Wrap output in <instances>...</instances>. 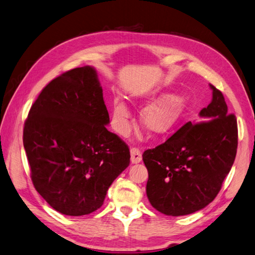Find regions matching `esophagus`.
<instances>
[{"label": "esophagus", "instance_id": "1", "mask_svg": "<svg viewBox=\"0 0 255 255\" xmlns=\"http://www.w3.org/2000/svg\"><path fill=\"white\" fill-rule=\"evenodd\" d=\"M130 155H131L132 164H139V162L142 160V155L139 148L131 147V149H130Z\"/></svg>", "mask_w": 255, "mask_h": 255}]
</instances>
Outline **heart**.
I'll use <instances>...</instances> for the list:
<instances>
[{
	"mask_svg": "<svg viewBox=\"0 0 255 255\" xmlns=\"http://www.w3.org/2000/svg\"><path fill=\"white\" fill-rule=\"evenodd\" d=\"M153 100L160 102L143 111L141 123L143 127L153 134L166 133L184 116L185 103L181 98L172 95H161L153 98ZM129 116L130 112L126 103L121 99H115L113 102V121L119 131H126Z\"/></svg>",
	"mask_w": 255,
	"mask_h": 255,
	"instance_id": "b5f03b06",
	"label": "heart"
}]
</instances>
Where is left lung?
Returning <instances> with one entry per match:
<instances>
[{"label":"left lung","mask_w":255,"mask_h":255,"mask_svg":"<svg viewBox=\"0 0 255 255\" xmlns=\"http://www.w3.org/2000/svg\"><path fill=\"white\" fill-rule=\"evenodd\" d=\"M212 101L165 143L142 157L148 172L146 195L156 210L171 217L191 214L217 197L234 164L238 145L236 116L227 113L223 94L210 84Z\"/></svg>","instance_id":"1"}]
</instances>
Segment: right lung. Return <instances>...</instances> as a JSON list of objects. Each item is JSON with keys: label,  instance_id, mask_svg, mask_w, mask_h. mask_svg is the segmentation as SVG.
<instances>
[{"label": "right lung", "instance_id": "right-lung-1", "mask_svg": "<svg viewBox=\"0 0 255 255\" xmlns=\"http://www.w3.org/2000/svg\"><path fill=\"white\" fill-rule=\"evenodd\" d=\"M109 112L93 67L64 72L43 88L23 127L35 190L56 211L89 214L102 205L130 162L129 147L110 132Z\"/></svg>", "mask_w": 255, "mask_h": 255}]
</instances>
